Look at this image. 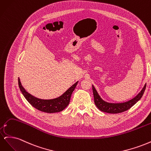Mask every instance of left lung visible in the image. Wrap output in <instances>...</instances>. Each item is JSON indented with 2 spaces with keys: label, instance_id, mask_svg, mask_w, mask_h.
I'll return each mask as SVG.
<instances>
[{
  "label": "left lung",
  "instance_id": "left-lung-1",
  "mask_svg": "<svg viewBox=\"0 0 151 151\" xmlns=\"http://www.w3.org/2000/svg\"><path fill=\"white\" fill-rule=\"evenodd\" d=\"M146 88V84L144 85V88L140 91V92L134 97L133 99H132L129 101L124 102V103H108L104 101V100L100 97V96L98 94L96 89H95L94 86L93 85V91L94 95V103L97 108L101 110V111L108 113H120L123 111H125L128 109H130L132 106L140 99L142 97L144 93Z\"/></svg>",
  "mask_w": 151,
  "mask_h": 151
}]
</instances>
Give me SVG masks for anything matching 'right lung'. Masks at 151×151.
<instances>
[{
	"label": "right lung",
	"mask_w": 151,
	"mask_h": 151,
	"mask_svg": "<svg viewBox=\"0 0 151 151\" xmlns=\"http://www.w3.org/2000/svg\"><path fill=\"white\" fill-rule=\"evenodd\" d=\"M77 83H78V81L73 84L60 96L52 99H42L36 98L27 92L22 86L19 78H18V84H19V89L27 101L36 109L41 111L48 113L62 111L68 106L70 102L71 95Z\"/></svg>",
	"instance_id": "right-lung-1"
}]
</instances>
